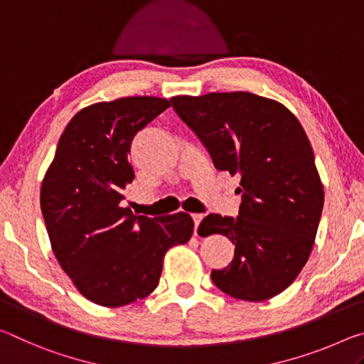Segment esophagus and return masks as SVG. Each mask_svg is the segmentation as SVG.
Returning <instances> with one entry per match:
<instances>
[{
    "label": "esophagus",
    "mask_w": 364,
    "mask_h": 364,
    "mask_svg": "<svg viewBox=\"0 0 364 364\" xmlns=\"http://www.w3.org/2000/svg\"><path fill=\"white\" fill-rule=\"evenodd\" d=\"M192 219H193V223H195V235H196V229H198L201 219H203V214L195 213V214H192Z\"/></svg>",
    "instance_id": "1"
}]
</instances>
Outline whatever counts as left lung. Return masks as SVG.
<instances>
[{
	"mask_svg": "<svg viewBox=\"0 0 364 364\" xmlns=\"http://www.w3.org/2000/svg\"><path fill=\"white\" fill-rule=\"evenodd\" d=\"M172 108L203 143L218 171L240 177L237 218L208 214L198 234H223L234 259L213 269L218 289L263 301L284 291L306 264L316 238L324 188L311 143L291 112L248 92L174 97Z\"/></svg>",
	"mask_w": 364,
	"mask_h": 364,
	"instance_id": "8db88e82",
	"label": "left lung"
}]
</instances>
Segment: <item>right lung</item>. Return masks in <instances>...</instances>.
<instances>
[{"mask_svg": "<svg viewBox=\"0 0 364 364\" xmlns=\"http://www.w3.org/2000/svg\"><path fill=\"white\" fill-rule=\"evenodd\" d=\"M171 101L127 97L95 103L70 119L40 190L53 253L77 290L101 306L145 299L158 287L166 252L187 243V213L135 216L122 208L134 181V136Z\"/></svg>", "mask_w": 364, "mask_h": 364, "instance_id": "add662e5", "label": "right lung"}]
</instances>
